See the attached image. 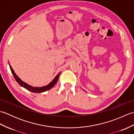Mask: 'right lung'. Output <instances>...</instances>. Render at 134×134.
Masks as SVG:
<instances>
[{
	"label": "right lung",
	"instance_id": "right-lung-1",
	"mask_svg": "<svg viewBox=\"0 0 134 134\" xmlns=\"http://www.w3.org/2000/svg\"><path fill=\"white\" fill-rule=\"evenodd\" d=\"M9 65H10V70L11 71V72H12L14 77V78H15L16 81L18 82V83L20 85H21V86L24 87V88H25V89H26L27 90H29L30 92H32L33 93H42V92H45V91L51 89V88H52L54 86V85H55L56 83V82H58L59 75H60V72H59L58 74L57 75L56 77L53 79V81L51 82L50 83H49L48 85H47V86L41 87H33L32 86H30V85H29L28 84H27L26 83H25V82L22 81L21 79H20L18 77V76L16 75V74L15 73V72H14V71L12 69V67H11V66L10 64H9Z\"/></svg>",
	"mask_w": 134,
	"mask_h": 134
}]
</instances>
